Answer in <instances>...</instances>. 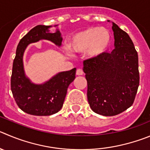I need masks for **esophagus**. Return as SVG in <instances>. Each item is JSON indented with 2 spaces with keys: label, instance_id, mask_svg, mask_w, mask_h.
<instances>
[{
  "label": "esophagus",
  "instance_id": "obj_1",
  "mask_svg": "<svg viewBox=\"0 0 150 150\" xmlns=\"http://www.w3.org/2000/svg\"><path fill=\"white\" fill-rule=\"evenodd\" d=\"M83 69H77L76 71L77 75H83Z\"/></svg>",
  "mask_w": 150,
  "mask_h": 150
}]
</instances>
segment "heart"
<instances>
[{
  "mask_svg": "<svg viewBox=\"0 0 150 150\" xmlns=\"http://www.w3.org/2000/svg\"><path fill=\"white\" fill-rule=\"evenodd\" d=\"M110 41V33L103 28L90 27L74 33L69 38L68 48L73 52H86L91 58L103 54Z\"/></svg>",
  "mask_w": 150,
  "mask_h": 150,
  "instance_id": "obj_1",
  "label": "heart"
}]
</instances>
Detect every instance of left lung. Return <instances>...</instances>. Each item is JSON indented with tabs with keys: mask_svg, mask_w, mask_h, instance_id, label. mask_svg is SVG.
I'll return each instance as SVG.
<instances>
[{
	"mask_svg": "<svg viewBox=\"0 0 150 150\" xmlns=\"http://www.w3.org/2000/svg\"><path fill=\"white\" fill-rule=\"evenodd\" d=\"M115 50L83 61L87 98L93 112L114 116L130 107L139 86L138 52L126 32L112 23Z\"/></svg>",
	"mask_w": 150,
	"mask_h": 150,
	"instance_id": "left-lung-1",
	"label": "left lung"
}]
</instances>
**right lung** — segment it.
I'll return each instance as SVG.
<instances>
[{
  "label": "right lung",
  "mask_w": 150,
  "mask_h": 150,
  "mask_svg": "<svg viewBox=\"0 0 150 150\" xmlns=\"http://www.w3.org/2000/svg\"><path fill=\"white\" fill-rule=\"evenodd\" d=\"M50 27L51 26H36L21 39L12 65L11 90L14 98L21 110L33 115H51L60 111L68 86L75 78V68L60 72L49 81L40 85L31 83L25 76L23 55L29 43L47 39L56 45H61L62 37L60 32L57 30L56 33H50Z\"/></svg>",
  "instance_id": "right-lung-1"
}]
</instances>
